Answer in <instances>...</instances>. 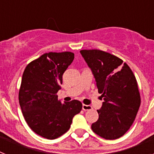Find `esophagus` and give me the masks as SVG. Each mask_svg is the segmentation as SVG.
I'll use <instances>...</instances> for the list:
<instances>
[{
	"instance_id": "obj_1",
	"label": "esophagus",
	"mask_w": 154,
	"mask_h": 154,
	"mask_svg": "<svg viewBox=\"0 0 154 154\" xmlns=\"http://www.w3.org/2000/svg\"><path fill=\"white\" fill-rule=\"evenodd\" d=\"M82 109H83L84 111H88V110L92 109V107L91 106H89V105L83 104L82 105Z\"/></svg>"
}]
</instances>
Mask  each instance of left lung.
Masks as SVG:
<instances>
[{"label":"left lung","mask_w":154,"mask_h":154,"mask_svg":"<svg viewBox=\"0 0 154 154\" xmlns=\"http://www.w3.org/2000/svg\"><path fill=\"white\" fill-rule=\"evenodd\" d=\"M96 80L104 102L92 130L106 140L123 136L135 120L140 106L137 82L130 68L118 57L101 50L80 51Z\"/></svg>","instance_id":"left-lung-1"}]
</instances>
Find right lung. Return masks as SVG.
<instances>
[{
	"instance_id": "right-lung-1",
	"label": "right lung",
	"mask_w": 154,
	"mask_h": 154,
	"mask_svg": "<svg viewBox=\"0 0 154 154\" xmlns=\"http://www.w3.org/2000/svg\"><path fill=\"white\" fill-rule=\"evenodd\" d=\"M74 53H45L30 62L24 71L19 90V103L31 130L44 138L54 140L70 128L82 104L79 100L61 103L57 92L62 75L72 64Z\"/></svg>"
}]
</instances>
